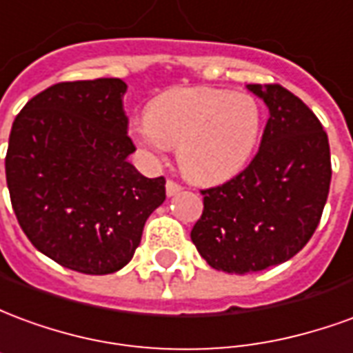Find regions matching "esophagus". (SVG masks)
Returning <instances> with one entry per match:
<instances>
[{
	"mask_svg": "<svg viewBox=\"0 0 353 353\" xmlns=\"http://www.w3.org/2000/svg\"><path fill=\"white\" fill-rule=\"evenodd\" d=\"M177 192H181V185H177L176 181H166V194L176 196Z\"/></svg>",
	"mask_w": 353,
	"mask_h": 353,
	"instance_id": "esophagus-1",
	"label": "esophagus"
}]
</instances>
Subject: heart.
<instances>
[{"label": "heart", "instance_id": "obj_1", "mask_svg": "<svg viewBox=\"0 0 353 353\" xmlns=\"http://www.w3.org/2000/svg\"><path fill=\"white\" fill-rule=\"evenodd\" d=\"M259 101L248 92L177 87L157 96L134 139L159 159L177 145V162L196 183H221L245 168L259 141Z\"/></svg>", "mask_w": 353, "mask_h": 353}]
</instances>
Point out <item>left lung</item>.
Masks as SVG:
<instances>
[{"instance_id":"8db88e82","label":"left lung","mask_w":353,"mask_h":353,"mask_svg":"<svg viewBox=\"0 0 353 353\" xmlns=\"http://www.w3.org/2000/svg\"><path fill=\"white\" fill-rule=\"evenodd\" d=\"M268 108L250 166L206 189L192 244L215 270L250 274L285 263L321 219L331 183V153L310 108L280 85H245Z\"/></svg>"}]
</instances>
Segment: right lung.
<instances>
[{"label":"right lung","instance_id":"add662e5","mask_svg":"<svg viewBox=\"0 0 353 353\" xmlns=\"http://www.w3.org/2000/svg\"><path fill=\"white\" fill-rule=\"evenodd\" d=\"M126 88L121 79L58 83L12 123L5 176L17 219L43 255L77 272L128 265L166 199L164 177L128 162Z\"/></svg>","mask_w":353,"mask_h":353}]
</instances>
